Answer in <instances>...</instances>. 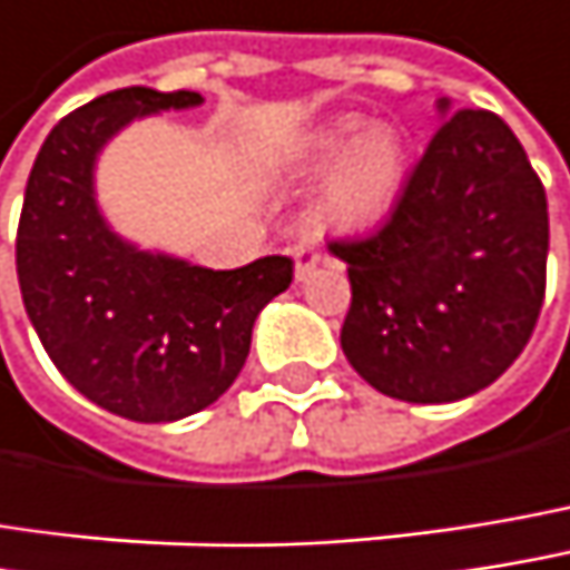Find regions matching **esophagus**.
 <instances>
[{"label":"esophagus","mask_w":570,"mask_h":570,"mask_svg":"<svg viewBox=\"0 0 570 570\" xmlns=\"http://www.w3.org/2000/svg\"><path fill=\"white\" fill-rule=\"evenodd\" d=\"M293 271H296V281H306L313 271H316V264L323 261V254H320V247H313V244H293Z\"/></svg>","instance_id":"34e87169"}]
</instances>
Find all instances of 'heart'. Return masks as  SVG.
Masks as SVG:
<instances>
[{
  "label": "heart",
  "instance_id": "obj_1",
  "mask_svg": "<svg viewBox=\"0 0 570 570\" xmlns=\"http://www.w3.org/2000/svg\"><path fill=\"white\" fill-rule=\"evenodd\" d=\"M293 176H323L316 218L333 232H365L375 228L401 195L407 153L401 136L389 127H372L342 114L306 132L293 156L286 159Z\"/></svg>",
  "mask_w": 570,
  "mask_h": 570
}]
</instances>
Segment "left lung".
I'll use <instances>...</instances> for the list:
<instances>
[{
    "instance_id": "8db88e82",
    "label": "left lung",
    "mask_w": 570,
    "mask_h": 570,
    "mask_svg": "<svg viewBox=\"0 0 570 570\" xmlns=\"http://www.w3.org/2000/svg\"><path fill=\"white\" fill-rule=\"evenodd\" d=\"M440 130L391 218L336 240L352 306L342 352L375 391L446 404L492 385L525 348L544 299L548 202L495 114L438 100Z\"/></svg>"
}]
</instances>
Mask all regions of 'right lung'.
<instances>
[{
  "label": "right lung",
  "mask_w": 570,
  "mask_h": 570,
  "mask_svg": "<svg viewBox=\"0 0 570 570\" xmlns=\"http://www.w3.org/2000/svg\"><path fill=\"white\" fill-rule=\"evenodd\" d=\"M195 90L124 87L48 132L26 185L16 267L28 320L75 389L139 424L181 421L232 389L261 309L293 281L289 257L212 271L142 250L97 202L104 146L142 117L202 107Z\"/></svg>",
  "instance_id": "obj_1"
}]
</instances>
